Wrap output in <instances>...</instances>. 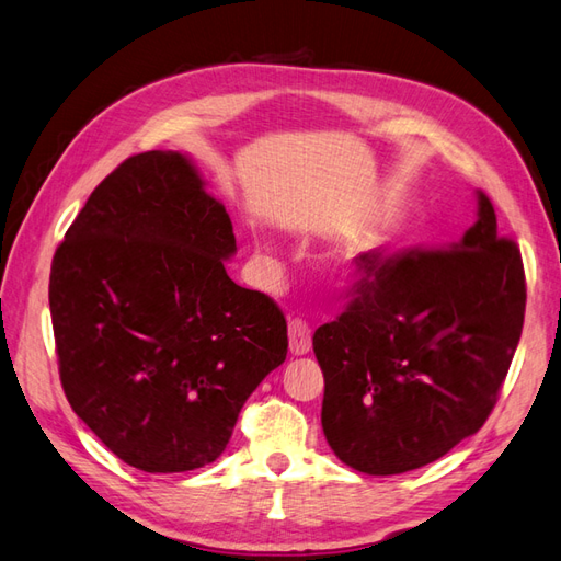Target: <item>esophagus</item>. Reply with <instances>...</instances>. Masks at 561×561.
<instances>
[{
  "mask_svg": "<svg viewBox=\"0 0 561 561\" xmlns=\"http://www.w3.org/2000/svg\"><path fill=\"white\" fill-rule=\"evenodd\" d=\"M289 346L294 355H306L312 348V339H310V327L306 320L294 318L289 320Z\"/></svg>",
  "mask_w": 561,
  "mask_h": 561,
  "instance_id": "obj_1",
  "label": "esophagus"
}]
</instances>
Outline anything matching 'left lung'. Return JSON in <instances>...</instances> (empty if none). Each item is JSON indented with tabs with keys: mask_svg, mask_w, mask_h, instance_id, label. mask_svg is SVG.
Segmentation results:
<instances>
[{
	"mask_svg": "<svg viewBox=\"0 0 561 561\" xmlns=\"http://www.w3.org/2000/svg\"><path fill=\"white\" fill-rule=\"evenodd\" d=\"M479 218L450 249L363 253L346 312L312 336L322 428L343 465L391 477L436 462L497 403L526 310L519 247Z\"/></svg>",
	"mask_w": 561,
	"mask_h": 561,
	"instance_id": "1",
	"label": "left lung"
}]
</instances>
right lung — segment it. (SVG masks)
Here are the masks:
<instances>
[{"instance_id":"1","label":"right lung","mask_w":561,"mask_h":561,"mask_svg":"<svg viewBox=\"0 0 561 561\" xmlns=\"http://www.w3.org/2000/svg\"><path fill=\"white\" fill-rule=\"evenodd\" d=\"M232 220L178 151L130 156L90 194L51 261L64 393L125 465L218 459L239 412L286 360L275 300L229 279Z\"/></svg>"}]
</instances>
